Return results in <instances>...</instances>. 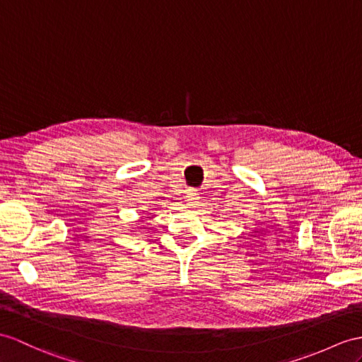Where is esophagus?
Wrapping results in <instances>:
<instances>
[{
    "instance_id": "esophagus-1",
    "label": "esophagus",
    "mask_w": 362,
    "mask_h": 362,
    "mask_svg": "<svg viewBox=\"0 0 362 362\" xmlns=\"http://www.w3.org/2000/svg\"><path fill=\"white\" fill-rule=\"evenodd\" d=\"M199 201V193L195 192V190H189L187 192V202L190 206H197Z\"/></svg>"
}]
</instances>
